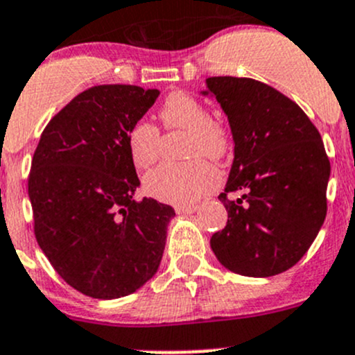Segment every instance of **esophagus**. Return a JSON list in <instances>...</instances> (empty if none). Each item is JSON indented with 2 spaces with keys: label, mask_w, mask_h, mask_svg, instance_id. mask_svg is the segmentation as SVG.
Wrapping results in <instances>:
<instances>
[{
  "label": "esophagus",
  "mask_w": 355,
  "mask_h": 355,
  "mask_svg": "<svg viewBox=\"0 0 355 355\" xmlns=\"http://www.w3.org/2000/svg\"><path fill=\"white\" fill-rule=\"evenodd\" d=\"M198 209H199L198 204H192V206H177L175 207V211H177L178 214H192V213H196Z\"/></svg>",
  "instance_id": "obj_1"
}]
</instances>
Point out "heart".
Segmentation results:
<instances>
[{
	"label": "heart",
	"mask_w": 355,
	"mask_h": 355,
	"mask_svg": "<svg viewBox=\"0 0 355 355\" xmlns=\"http://www.w3.org/2000/svg\"><path fill=\"white\" fill-rule=\"evenodd\" d=\"M164 130H187L185 163H164L149 171L144 189L151 198L163 202L189 206L214 189L220 180L216 166L207 157L221 159L230 151L227 127L209 118L206 106L187 92H171L159 108ZM161 134L156 125L146 120L135 121L127 135L132 163L141 170L153 166L159 156Z\"/></svg>",
	"instance_id": "obj_1"
}]
</instances>
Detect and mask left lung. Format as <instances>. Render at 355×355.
<instances>
[{
  "instance_id": "left-lung-1",
  "label": "left lung",
  "mask_w": 355,
  "mask_h": 355,
  "mask_svg": "<svg viewBox=\"0 0 355 355\" xmlns=\"http://www.w3.org/2000/svg\"><path fill=\"white\" fill-rule=\"evenodd\" d=\"M206 85L235 142L230 177L218 196L227 227L213 234L211 249L237 275L284 273L307 252L327 216L330 159L320 132L297 103L263 82L209 77ZM237 191L242 198H227Z\"/></svg>"
}]
</instances>
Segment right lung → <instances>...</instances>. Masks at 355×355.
Returning <instances> with one entry per match:
<instances>
[{"label":"right lung","mask_w":355,"mask_h":355,"mask_svg":"<svg viewBox=\"0 0 355 355\" xmlns=\"http://www.w3.org/2000/svg\"><path fill=\"white\" fill-rule=\"evenodd\" d=\"M159 96L139 85H94L42 130L28 173L35 241L70 287L118 299L155 277L173 207L134 199L132 125Z\"/></svg>","instance_id":"obj_1"}]
</instances>
